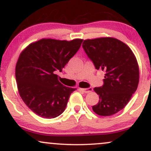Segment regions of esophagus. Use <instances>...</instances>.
<instances>
[{"mask_svg":"<svg viewBox=\"0 0 151 151\" xmlns=\"http://www.w3.org/2000/svg\"><path fill=\"white\" fill-rule=\"evenodd\" d=\"M81 90L84 93H89L91 92V91H92L93 89L91 87H89V88H85V89H81Z\"/></svg>","mask_w":151,"mask_h":151,"instance_id":"obj_1","label":"esophagus"}]
</instances>
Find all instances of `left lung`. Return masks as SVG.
I'll use <instances>...</instances> for the list:
<instances>
[{
	"label": "left lung",
	"mask_w": 151,
	"mask_h": 151,
	"mask_svg": "<svg viewBox=\"0 0 151 151\" xmlns=\"http://www.w3.org/2000/svg\"><path fill=\"white\" fill-rule=\"evenodd\" d=\"M82 47L95 68L105 72L103 86L93 89L99 101L93 111L103 116L118 113L129 103L139 82L134 54L127 45L113 37L86 40Z\"/></svg>",
	"instance_id": "1"
}]
</instances>
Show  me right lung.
<instances>
[{"mask_svg":"<svg viewBox=\"0 0 151 151\" xmlns=\"http://www.w3.org/2000/svg\"><path fill=\"white\" fill-rule=\"evenodd\" d=\"M82 41L42 39L29 45L19 56L15 67L19 93L39 116L54 119L65 110L76 89L64 86L56 74L77 53Z\"/></svg>","mask_w":151,"mask_h":151,"instance_id":"obj_1","label":"right lung"}]
</instances>
